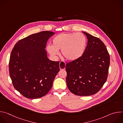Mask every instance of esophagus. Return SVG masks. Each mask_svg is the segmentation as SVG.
<instances>
[{
  "label": "esophagus",
  "instance_id": "1",
  "mask_svg": "<svg viewBox=\"0 0 123 123\" xmlns=\"http://www.w3.org/2000/svg\"><path fill=\"white\" fill-rule=\"evenodd\" d=\"M59 67H60V69L61 70H63L65 69L66 67V63L64 61H60V64H59Z\"/></svg>",
  "mask_w": 123,
  "mask_h": 123
}]
</instances>
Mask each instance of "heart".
<instances>
[{
    "instance_id": "b5f03b06",
    "label": "heart",
    "mask_w": 123,
    "mask_h": 123,
    "mask_svg": "<svg viewBox=\"0 0 123 123\" xmlns=\"http://www.w3.org/2000/svg\"><path fill=\"white\" fill-rule=\"evenodd\" d=\"M52 44L47 46V50L50 55H58V50L61 49L63 56L67 60L74 61L83 54L86 39L81 33H61L53 38Z\"/></svg>"
}]
</instances>
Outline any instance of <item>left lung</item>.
I'll return each mask as SVG.
<instances>
[{
	"instance_id": "1",
	"label": "left lung",
	"mask_w": 123,
	"mask_h": 123,
	"mask_svg": "<svg viewBox=\"0 0 123 123\" xmlns=\"http://www.w3.org/2000/svg\"><path fill=\"white\" fill-rule=\"evenodd\" d=\"M88 39L82 55L67 63L66 82L68 90L78 96L98 92L106 82L110 64L109 52L98 37L83 32Z\"/></svg>"
}]
</instances>
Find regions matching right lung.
<instances>
[{
    "label": "right lung",
    "instance_id": "1",
    "mask_svg": "<svg viewBox=\"0 0 123 123\" xmlns=\"http://www.w3.org/2000/svg\"><path fill=\"white\" fill-rule=\"evenodd\" d=\"M55 34L42 31L17 42L9 60L10 76L13 86L23 96L37 99L46 95L60 71L59 62L49 60L45 48Z\"/></svg>",
    "mask_w": 123,
    "mask_h": 123
}]
</instances>
